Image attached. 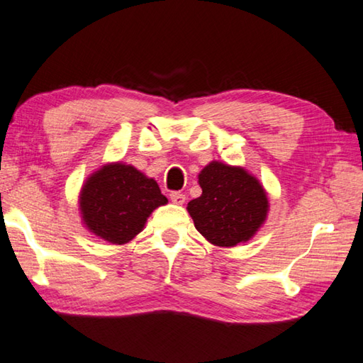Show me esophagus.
Segmentation results:
<instances>
[{
    "mask_svg": "<svg viewBox=\"0 0 363 363\" xmlns=\"http://www.w3.org/2000/svg\"><path fill=\"white\" fill-rule=\"evenodd\" d=\"M170 201L177 205H182L184 203V201H186V196L180 193V191H172V193H170Z\"/></svg>",
    "mask_w": 363,
    "mask_h": 363,
    "instance_id": "1",
    "label": "esophagus"
}]
</instances>
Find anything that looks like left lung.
I'll return each instance as SVG.
<instances>
[{
    "mask_svg": "<svg viewBox=\"0 0 363 363\" xmlns=\"http://www.w3.org/2000/svg\"><path fill=\"white\" fill-rule=\"evenodd\" d=\"M199 184L202 194L188 203V211L196 229L213 245L250 240L265 221V191L246 170L213 161L199 174Z\"/></svg>",
    "mask_w": 363,
    "mask_h": 363,
    "instance_id": "8db88e82",
    "label": "left lung"
}]
</instances>
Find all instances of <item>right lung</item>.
Wrapping results in <instances>:
<instances>
[{
	"mask_svg": "<svg viewBox=\"0 0 363 363\" xmlns=\"http://www.w3.org/2000/svg\"><path fill=\"white\" fill-rule=\"evenodd\" d=\"M166 202L158 183L121 162L93 174L80 194L86 228L115 245L128 243L138 235L150 213Z\"/></svg>",
	"mask_w": 363,
	"mask_h": 363,
	"instance_id": "right-lung-1",
	"label": "right lung"
}]
</instances>
